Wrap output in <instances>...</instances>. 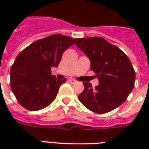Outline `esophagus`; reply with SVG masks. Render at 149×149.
Here are the masks:
<instances>
[{
  "instance_id": "34e87169",
  "label": "esophagus",
  "mask_w": 149,
  "mask_h": 149,
  "mask_svg": "<svg viewBox=\"0 0 149 149\" xmlns=\"http://www.w3.org/2000/svg\"><path fill=\"white\" fill-rule=\"evenodd\" d=\"M69 82L71 83V84H74L75 82H76V80H75L74 79H69Z\"/></svg>"
}]
</instances>
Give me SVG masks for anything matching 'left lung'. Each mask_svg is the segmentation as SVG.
I'll return each instance as SVG.
<instances>
[{
    "mask_svg": "<svg viewBox=\"0 0 149 149\" xmlns=\"http://www.w3.org/2000/svg\"><path fill=\"white\" fill-rule=\"evenodd\" d=\"M75 44L91 62L99 85L84 83L78 99L86 108L105 113L120 106L134 88L135 72L125 52L101 37L75 38Z\"/></svg>",
    "mask_w": 149,
    "mask_h": 149,
    "instance_id": "obj_1",
    "label": "left lung"
}]
</instances>
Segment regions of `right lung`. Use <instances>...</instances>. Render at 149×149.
Listing matches in <instances>:
<instances>
[{
    "mask_svg": "<svg viewBox=\"0 0 149 149\" xmlns=\"http://www.w3.org/2000/svg\"><path fill=\"white\" fill-rule=\"evenodd\" d=\"M74 39L54 34L31 43L15 58L10 69V88L21 105L29 111H39L56 99L66 79H56L51 68L60 63L63 52Z\"/></svg>",
    "mask_w": 149,
    "mask_h": 149,
    "instance_id": "obj_1",
    "label": "right lung"
}]
</instances>
